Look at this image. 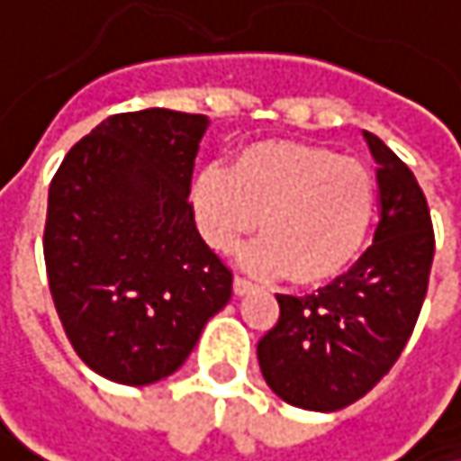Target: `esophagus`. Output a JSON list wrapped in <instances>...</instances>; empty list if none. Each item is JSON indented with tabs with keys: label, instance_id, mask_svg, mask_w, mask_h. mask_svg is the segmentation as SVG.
I'll use <instances>...</instances> for the list:
<instances>
[{
	"label": "esophagus",
	"instance_id": "1",
	"mask_svg": "<svg viewBox=\"0 0 461 461\" xmlns=\"http://www.w3.org/2000/svg\"><path fill=\"white\" fill-rule=\"evenodd\" d=\"M254 288H257V285H254L251 280L241 278V276H236V278H233V291H236V296H244V294H251Z\"/></svg>",
	"mask_w": 461,
	"mask_h": 461
}]
</instances>
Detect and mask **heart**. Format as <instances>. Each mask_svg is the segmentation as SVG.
Here are the masks:
<instances>
[{
	"label": "heart",
	"instance_id": "heart-1",
	"mask_svg": "<svg viewBox=\"0 0 461 461\" xmlns=\"http://www.w3.org/2000/svg\"><path fill=\"white\" fill-rule=\"evenodd\" d=\"M194 212L202 236L230 251L247 233H259L241 262L254 273L294 283L341 276L362 251L378 188L354 157L299 141H257L228 167H204L194 181Z\"/></svg>",
	"mask_w": 461,
	"mask_h": 461
}]
</instances>
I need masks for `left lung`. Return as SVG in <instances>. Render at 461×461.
Returning <instances> with one entry per match:
<instances>
[{
  "label": "left lung",
  "mask_w": 461,
  "mask_h": 461,
  "mask_svg": "<svg viewBox=\"0 0 461 461\" xmlns=\"http://www.w3.org/2000/svg\"><path fill=\"white\" fill-rule=\"evenodd\" d=\"M365 141L378 162L373 247L314 294H276L278 322L257 344L267 385L299 410L362 399L402 357L428 294L436 239L425 194L378 136L365 131Z\"/></svg>",
  "instance_id": "left-lung-1"
}]
</instances>
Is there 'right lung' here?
Instances as JSON below:
<instances>
[{
    "mask_svg": "<svg viewBox=\"0 0 461 461\" xmlns=\"http://www.w3.org/2000/svg\"><path fill=\"white\" fill-rule=\"evenodd\" d=\"M210 120L151 107L102 120L50 185L44 259L62 328L102 378L173 375L233 273L204 244L188 202Z\"/></svg>",
    "mask_w": 461,
    "mask_h": 461,
    "instance_id": "obj_1",
    "label": "right lung"
}]
</instances>
